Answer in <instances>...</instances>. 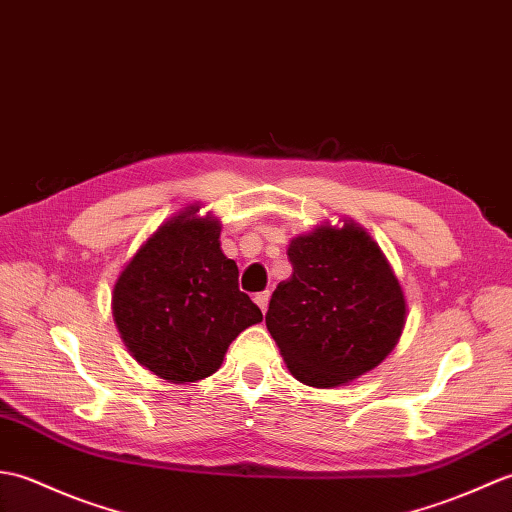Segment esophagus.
Returning <instances> with one entry per match:
<instances>
[{"label":"esophagus","mask_w":512,"mask_h":512,"mask_svg":"<svg viewBox=\"0 0 512 512\" xmlns=\"http://www.w3.org/2000/svg\"><path fill=\"white\" fill-rule=\"evenodd\" d=\"M254 302L260 306V311H267V304H269V291H260L254 295Z\"/></svg>","instance_id":"obj_1"}]
</instances>
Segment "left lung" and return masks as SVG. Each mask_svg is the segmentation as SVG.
<instances>
[{"instance_id": "1", "label": "left lung", "mask_w": 512, "mask_h": 512, "mask_svg": "<svg viewBox=\"0 0 512 512\" xmlns=\"http://www.w3.org/2000/svg\"><path fill=\"white\" fill-rule=\"evenodd\" d=\"M287 254L293 274L265 322L293 377L335 388L379 366L401 337L405 298L377 243L355 223L322 225Z\"/></svg>"}]
</instances>
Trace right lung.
Instances as JSON below:
<instances>
[{
	"label": "right lung",
	"instance_id": "right-lung-1",
	"mask_svg": "<svg viewBox=\"0 0 512 512\" xmlns=\"http://www.w3.org/2000/svg\"><path fill=\"white\" fill-rule=\"evenodd\" d=\"M199 208L164 223L113 287V317L131 355L170 383L210 377L247 326L263 320L221 252L219 221Z\"/></svg>",
	"mask_w": 512,
	"mask_h": 512
}]
</instances>
